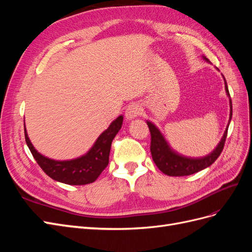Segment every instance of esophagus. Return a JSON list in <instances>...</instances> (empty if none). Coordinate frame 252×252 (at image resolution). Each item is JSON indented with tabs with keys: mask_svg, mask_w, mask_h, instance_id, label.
Listing matches in <instances>:
<instances>
[{
	"mask_svg": "<svg viewBox=\"0 0 252 252\" xmlns=\"http://www.w3.org/2000/svg\"><path fill=\"white\" fill-rule=\"evenodd\" d=\"M142 113V107L139 104H131L129 105L125 111V118L127 120H132L138 118Z\"/></svg>",
	"mask_w": 252,
	"mask_h": 252,
	"instance_id": "1",
	"label": "esophagus"
}]
</instances>
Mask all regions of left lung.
Listing matches in <instances>:
<instances>
[{"instance_id": "left-lung-1", "label": "left lung", "mask_w": 252, "mask_h": 252, "mask_svg": "<svg viewBox=\"0 0 252 252\" xmlns=\"http://www.w3.org/2000/svg\"><path fill=\"white\" fill-rule=\"evenodd\" d=\"M225 89L228 96H230L229 90L227 87V83L225 81ZM232 117V105L230 98V120ZM149 127V131L151 134V144H150V151L152 159L158 166V168L163 173L170 175V177H184V175L193 174L197 171L205 169L206 167H209L211 164L215 163L216 159L222 154L225 141L227 138L228 127L223 135L222 140L216 150H213L210 155L202 158H188L182 156H179L173 152L168 144L166 143L164 136L159 132L158 129L151 124L150 122H147Z\"/></svg>"}]
</instances>
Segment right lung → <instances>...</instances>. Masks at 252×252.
I'll use <instances>...</instances> for the list:
<instances>
[{
	"label": "right lung",
	"instance_id": "obj_1",
	"mask_svg": "<svg viewBox=\"0 0 252 252\" xmlns=\"http://www.w3.org/2000/svg\"><path fill=\"white\" fill-rule=\"evenodd\" d=\"M123 123V117L114 120L110 126L98 136L88 154L71 161H53L40 155L30 143L25 130L27 146L42 170L55 181L68 185H86L94 182L109 163L112 140Z\"/></svg>",
	"mask_w": 252,
	"mask_h": 252
}]
</instances>
